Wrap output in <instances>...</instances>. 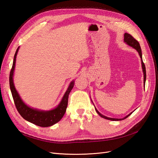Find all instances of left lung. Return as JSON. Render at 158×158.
Instances as JSON below:
<instances>
[{
    "label": "left lung",
    "mask_w": 158,
    "mask_h": 158,
    "mask_svg": "<svg viewBox=\"0 0 158 158\" xmlns=\"http://www.w3.org/2000/svg\"><path fill=\"white\" fill-rule=\"evenodd\" d=\"M124 41H125V42H126L127 44L130 45L131 47H132L133 48H135V49H136V51L138 52V53H139V55L140 56L141 58V61H142V70H143V73H144V83L145 84L146 82V66H145V64L144 63H143V60H142V50H141V47H140V45L139 44V43H138V41L135 40V38L133 37L132 35H131V34H129V33H125V35H124ZM96 110L97 113L99 114L100 116H101L102 117L106 118V119H108V120H111V121H121V120H123V119H125L126 118H127L128 116H130L131 114H132V113H131L130 114H128L127 116H126L125 118H109V117H106V116H103L102 115V114L101 113H99L98 112V111L97 109Z\"/></svg>",
    "instance_id": "obj_1"
}]
</instances>
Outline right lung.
Segmentation results:
<instances>
[{
    "label": "right lung",
    "instance_id": "right-lung-1",
    "mask_svg": "<svg viewBox=\"0 0 158 158\" xmlns=\"http://www.w3.org/2000/svg\"><path fill=\"white\" fill-rule=\"evenodd\" d=\"M19 47L15 52L13 60L12 67L10 73V77H9V82H10V88L14 99V104L18 110V113L20 115L26 119V121H29L34 125L42 127H47L53 125L54 124L58 123L60 119L63 118L66 112V107L68 106V99L70 92L72 89L73 88L74 82L73 81L69 85V87L65 93L64 97L60 102V104L55 109L49 111H42L39 110L30 108L27 106L26 105L22 102L20 97L19 96L17 91L13 83V74L14 67H15L16 58L19 49Z\"/></svg>",
    "mask_w": 158,
    "mask_h": 158
}]
</instances>
